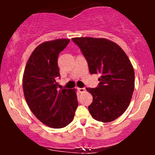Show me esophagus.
<instances>
[{"label": "esophagus", "instance_id": "34e87169", "mask_svg": "<svg viewBox=\"0 0 155 155\" xmlns=\"http://www.w3.org/2000/svg\"><path fill=\"white\" fill-rule=\"evenodd\" d=\"M78 90H79V92H80V93H82V92H85V90H86V89H85L84 87L79 88V89H78Z\"/></svg>", "mask_w": 155, "mask_h": 155}]
</instances>
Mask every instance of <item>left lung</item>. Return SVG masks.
Wrapping results in <instances>:
<instances>
[{
    "instance_id": "1",
    "label": "left lung",
    "mask_w": 155,
    "mask_h": 155,
    "mask_svg": "<svg viewBox=\"0 0 155 155\" xmlns=\"http://www.w3.org/2000/svg\"><path fill=\"white\" fill-rule=\"evenodd\" d=\"M87 62L90 74H100L95 88H86L92 94L88 106L92 117L102 122L120 117L128 107L135 85V73L127 54L120 46L106 38H72Z\"/></svg>"
}]
</instances>
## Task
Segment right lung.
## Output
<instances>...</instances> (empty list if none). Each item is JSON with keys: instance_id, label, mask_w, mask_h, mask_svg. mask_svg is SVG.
<instances>
[{"instance_id": "add662e5", "label": "right lung", "mask_w": 155, "mask_h": 155, "mask_svg": "<svg viewBox=\"0 0 155 155\" xmlns=\"http://www.w3.org/2000/svg\"><path fill=\"white\" fill-rule=\"evenodd\" d=\"M69 39H56L38 45L25 68L23 92L30 109L42 123L62 128L74 120L78 106L76 90H58L60 77L58 55Z\"/></svg>"}]
</instances>
